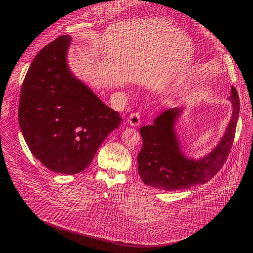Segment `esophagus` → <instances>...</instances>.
<instances>
[{"instance_id":"1","label":"esophagus","mask_w":253,"mask_h":253,"mask_svg":"<svg viewBox=\"0 0 253 253\" xmlns=\"http://www.w3.org/2000/svg\"><path fill=\"white\" fill-rule=\"evenodd\" d=\"M141 123L140 120V114L139 113H130L127 117V124L130 126H139Z\"/></svg>"}]
</instances>
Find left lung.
<instances>
[{"label":"left lung","instance_id":"left-lung-1","mask_svg":"<svg viewBox=\"0 0 253 253\" xmlns=\"http://www.w3.org/2000/svg\"><path fill=\"white\" fill-rule=\"evenodd\" d=\"M233 111L219 142L202 158H188L176 133V124L183 108H172L156 117L153 125L142 126L143 146L138 154V173L142 181L163 190L186 189L208 182L224 164L235 138L240 100L234 86L231 95Z\"/></svg>","mask_w":253,"mask_h":253}]
</instances>
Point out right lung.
Returning a JSON list of instances; mask_svg holds the SVG:
<instances>
[{
    "label": "right lung",
    "mask_w": 253,
    "mask_h": 253,
    "mask_svg": "<svg viewBox=\"0 0 253 253\" xmlns=\"http://www.w3.org/2000/svg\"><path fill=\"white\" fill-rule=\"evenodd\" d=\"M64 35L35 56L23 80L18 107L21 133L33 155L47 169L74 175L119 126V113L106 106L72 73Z\"/></svg>",
    "instance_id": "add662e5"
}]
</instances>
